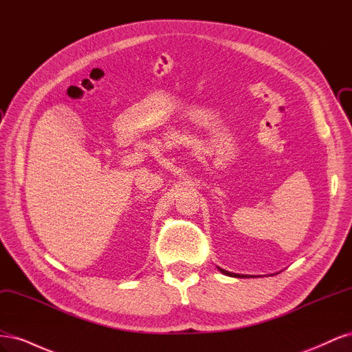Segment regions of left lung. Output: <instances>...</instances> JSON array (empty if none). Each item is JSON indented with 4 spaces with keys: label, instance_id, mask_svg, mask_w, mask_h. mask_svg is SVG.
<instances>
[{
    "label": "left lung",
    "instance_id": "1",
    "mask_svg": "<svg viewBox=\"0 0 352 352\" xmlns=\"http://www.w3.org/2000/svg\"><path fill=\"white\" fill-rule=\"evenodd\" d=\"M217 270H220L223 274H226V276H232V278H260V276H250V274H238V273H230V272H228V270H223V269H220L219 265H217Z\"/></svg>",
    "mask_w": 352,
    "mask_h": 352
}]
</instances>
